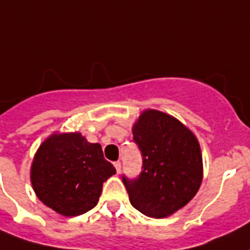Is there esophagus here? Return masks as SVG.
<instances>
[{
    "mask_svg": "<svg viewBox=\"0 0 250 250\" xmlns=\"http://www.w3.org/2000/svg\"><path fill=\"white\" fill-rule=\"evenodd\" d=\"M114 167H115V170H117V173H121V169H122V164H121V161H115L114 163Z\"/></svg>",
    "mask_w": 250,
    "mask_h": 250,
    "instance_id": "esophagus-1",
    "label": "esophagus"
}]
</instances>
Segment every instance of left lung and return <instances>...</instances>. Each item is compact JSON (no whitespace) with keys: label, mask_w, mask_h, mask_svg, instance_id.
<instances>
[{"label":"left lung","mask_w":250,"mask_h":250,"mask_svg":"<svg viewBox=\"0 0 250 250\" xmlns=\"http://www.w3.org/2000/svg\"><path fill=\"white\" fill-rule=\"evenodd\" d=\"M132 133L144 164L137 179L123 177L129 202L148 217L171 216L196 196L202 183L200 142L179 119L156 109L144 110Z\"/></svg>","instance_id":"left-lung-1"}]
</instances>
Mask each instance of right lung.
Wrapping results in <instances>:
<instances>
[{"label": "right lung", "mask_w": 250, "mask_h": 250, "mask_svg": "<svg viewBox=\"0 0 250 250\" xmlns=\"http://www.w3.org/2000/svg\"><path fill=\"white\" fill-rule=\"evenodd\" d=\"M114 174L99 144H90L80 132H54L35 152L30 182L45 206L73 217L98 205L103 183Z\"/></svg>", "instance_id": "1"}]
</instances>
